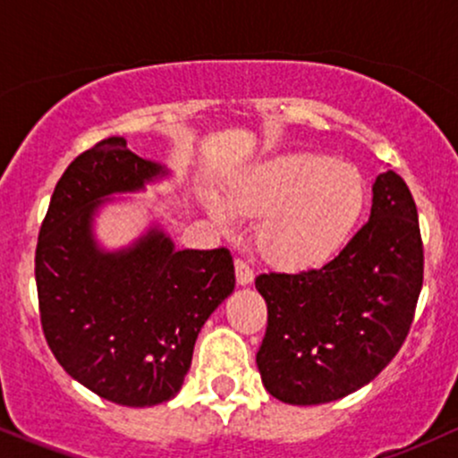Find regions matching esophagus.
Wrapping results in <instances>:
<instances>
[{"instance_id": "esophagus-1", "label": "esophagus", "mask_w": 458, "mask_h": 458, "mask_svg": "<svg viewBox=\"0 0 458 458\" xmlns=\"http://www.w3.org/2000/svg\"><path fill=\"white\" fill-rule=\"evenodd\" d=\"M234 271H236V282H239L241 286H247V284L254 282V269H251L245 260H236Z\"/></svg>"}]
</instances>
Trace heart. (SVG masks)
Wrapping results in <instances>:
<instances>
[{
	"label": "heart",
	"instance_id": "heart-1",
	"mask_svg": "<svg viewBox=\"0 0 458 458\" xmlns=\"http://www.w3.org/2000/svg\"><path fill=\"white\" fill-rule=\"evenodd\" d=\"M364 202L353 165L317 152H284L230 178L225 199L208 193L207 211L222 230H234L236 215L260 217V254L282 269H312L346 245Z\"/></svg>",
	"mask_w": 458,
	"mask_h": 458
}]
</instances>
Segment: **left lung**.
<instances>
[{
    "label": "left lung",
    "instance_id": "8db88e82",
    "mask_svg": "<svg viewBox=\"0 0 458 458\" xmlns=\"http://www.w3.org/2000/svg\"><path fill=\"white\" fill-rule=\"evenodd\" d=\"M418 211L394 170L377 176L368 222L320 269L262 273L267 334L256 353L277 401L323 404L349 396L392 361L422 291Z\"/></svg>",
    "mask_w": 458,
    "mask_h": 458
}]
</instances>
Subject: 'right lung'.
<instances>
[{
  "instance_id": "1",
  "label": "right lung",
  "mask_w": 458,
  "mask_h": 458,
  "mask_svg": "<svg viewBox=\"0 0 458 458\" xmlns=\"http://www.w3.org/2000/svg\"><path fill=\"white\" fill-rule=\"evenodd\" d=\"M165 176V165L131 152L124 138L98 141L57 181L36 247L49 349L72 379L124 407L176 396L199 329L234 291L225 247L176 250L157 224L123 250L98 245L103 204Z\"/></svg>"
}]
</instances>
